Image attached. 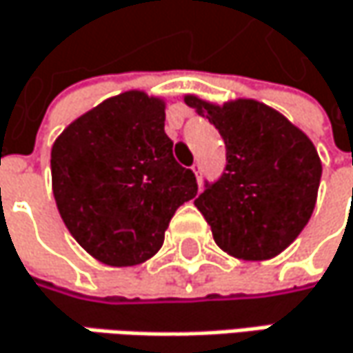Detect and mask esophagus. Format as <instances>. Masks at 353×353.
<instances>
[{
	"label": "esophagus",
	"mask_w": 353,
	"mask_h": 353,
	"mask_svg": "<svg viewBox=\"0 0 353 353\" xmlns=\"http://www.w3.org/2000/svg\"><path fill=\"white\" fill-rule=\"evenodd\" d=\"M192 172L196 174L197 183H199V179H201V172H199V163H194V165H192Z\"/></svg>",
	"instance_id": "esophagus-1"
}]
</instances>
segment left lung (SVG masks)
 Instances as JSON below:
<instances>
[{"label": "left lung", "mask_w": 353, "mask_h": 353, "mask_svg": "<svg viewBox=\"0 0 353 353\" xmlns=\"http://www.w3.org/2000/svg\"><path fill=\"white\" fill-rule=\"evenodd\" d=\"M225 141V170L205 183L196 208L223 252L270 259L300 236L316 208L321 161L312 139L288 117L256 99L223 105L183 97Z\"/></svg>", "instance_id": "1"}]
</instances>
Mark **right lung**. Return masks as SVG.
<instances>
[{
    "label": "right lung",
    "mask_w": 353,
    "mask_h": 353,
    "mask_svg": "<svg viewBox=\"0 0 353 353\" xmlns=\"http://www.w3.org/2000/svg\"><path fill=\"white\" fill-rule=\"evenodd\" d=\"M165 101L139 90L72 121L52 148V190L75 241L97 261L128 268L156 256L176 210L197 194L174 159Z\"/></svg>",
    "instance_id": "1"
}]
</instances>
